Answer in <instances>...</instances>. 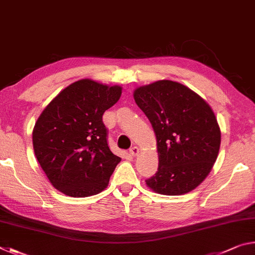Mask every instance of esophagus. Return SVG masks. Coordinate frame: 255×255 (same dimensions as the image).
<instances>
[{
  "label": "esophagus",
  "instance_id": "34e87169",
  "mask_svg": "<svg viewBox=\"0 0 255 255\" xmlns=\"http://www.w3.org/2000/svg\"><path fill=\"white\" fill-rule=\"evenodd\" d=\"M129 153H130L131 156H136V155L139 153V148H138L137 146H133V147L129 149Z\"/></svg>",
  "mask_w": 255,
  "mask_h": 255
}]
</instances>
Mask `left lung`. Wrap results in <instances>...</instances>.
I'll return each instance as SVG.
<instances>
[{"instance_id": "obj_1", "label": "left lung", "mask_w": 255, "mask_h": 255, "mask_svg": "<svg viewBox=\"0 0 255 255\" xmlns=\"http://www.w3.org/2000/svg\"><path fill=\"white\" fill-rule=\"evenodd\" d=\"M137 106L152 124L158 169L146 180L153 191L184 195L209 174L221 147V129L204 99L178 82L162 80L133 92Z\"/></svg>"}]
</instances>
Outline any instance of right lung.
Listing matches in <instances>:
<instances>
[{"label": "right lung", "mask_w": 255, "mask_h": 255, "mask_svg": "<svg viewBox=\"0 0 255 255\" xmlns=\"http://www.w3.org/2000/svg\"><path fill=\"white\" fill-rule=\"evenodd\" d=\"M120 96L122 86L80 80L53 99L34 125V155L50 183L66 196L101 192L122 161L108 146L102 122Z\"/></svg>", "instance_id": "right-lung-1"}]
</instances>
